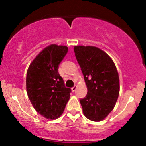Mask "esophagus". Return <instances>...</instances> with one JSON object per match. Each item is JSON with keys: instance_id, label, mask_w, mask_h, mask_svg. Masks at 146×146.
I'll use <instances>...</instances> for the list:
<instances>
[{"instance_id": "obj_1", "label": "esophagus", "mask_w": 146, "mask_h": 146, "mask_svg": "<svg viewBox=\"0 0 146 146\" xmlns=\"http://www.w3.org/2000/svg\"><path fill=\"white\" fill-rule=\"evenodd\" d=\"M71 90H72V91H73V92H75V91H76V85H74V86H73V88H71Z\"/></svg>"}]
</instances>
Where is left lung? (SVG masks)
<instances>
[{"instance_id":"8db88e82","label":"left lung","mask_w":146,"mask_h":146,"mask_svg":"<svg viewBox=\"0 0 146 146\" xmlns=\"http://www.w3.org/2000/svg\"><path fill=\"white\" fill-rule=\"evenodd\" d=\"M76 59L88 88L80 100L85 117L93 121L103 120L114 109L119 94V78L115 64L106 53L95 46H76Z\"/></svg>"}]
</instances>
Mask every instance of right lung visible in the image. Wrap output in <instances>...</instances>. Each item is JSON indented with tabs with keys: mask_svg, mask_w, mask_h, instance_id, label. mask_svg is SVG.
<instances>
[{
	"mask_svg": "<svg viewBox=\"0 0 146 146\" xmlns=\"http://www.w3.org/2000/svg\"><path fill=\"white\" fill-rule=\"evenodd\" d=\"M68 51L65 46H48L38 54L27 70L28 98L35 110L48 119L59 117L70 98L71 89L65 86L58 73L59 64Z\"/></svg>",
	"mask_w": 146,
	"mask_h": 146,
	"instance_id": "add662e5",
	"label": "right lung"
}]
</instances>
